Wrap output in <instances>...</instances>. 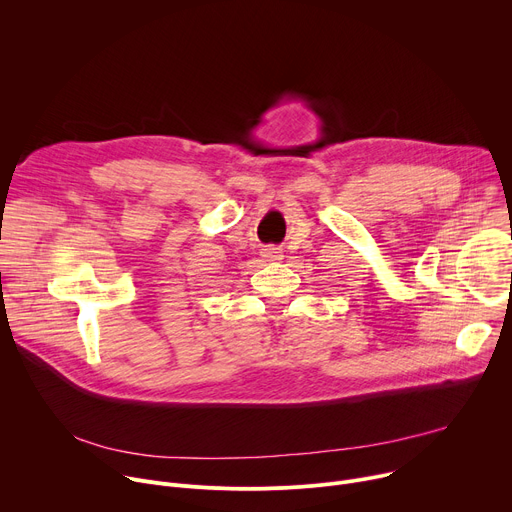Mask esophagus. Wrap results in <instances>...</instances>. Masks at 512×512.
<instances>
[{"label":"esophagus","mask_w":512,"mask_h":512,"mask_svg":"<svg viewBox=\"0 0 512 512\" xmlns=\"http://www.w3.org/2000/svg\"><path fill=\"white\" fill-rule=\"evenodd\" d=\"M261 257L265 261H281L283 259L279 247H265V249H261Z\"/></svg>","instance_id":"esophagus-1"}]
</instances>
